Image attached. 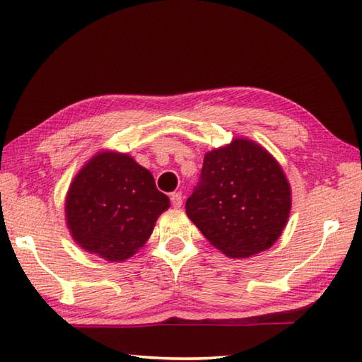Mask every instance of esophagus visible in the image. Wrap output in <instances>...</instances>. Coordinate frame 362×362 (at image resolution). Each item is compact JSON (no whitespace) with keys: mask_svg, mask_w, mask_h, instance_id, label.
<instances>
[{"mask_svg":"<svg viewBox=\"0 0 362 362\" xmlns=\"http://www.w3.org/2000/svg\"><path fill=\"white\" fill-rule=\"evenodd\" d=\"M170 203H173L174 207H180L183 203V198H182V193L180 192H174L170 193Z\"/></svg>","mask_w":362,"mask_h":362,"instance_id":"obj_1","label":"esophagus"}]
</instances>
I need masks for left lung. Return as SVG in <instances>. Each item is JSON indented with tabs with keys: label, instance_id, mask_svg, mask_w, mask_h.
I'll use <instances>...</instances> for the list:
<instances>
[{
	"label": "left lung",
	"instance_id": "obj_1",
	"mask_svg": "<svg viewBox=\"0 0 362 362\" xmlns=\"http://www.w3.org/2000/svg\"><path fill=\"white\" fill-rule=\"evenodd\" d=\"M291 204L289 182L276 159L252 140L235 139L206 153L185 209L214 247L246 259L276 243Z\"/></svg>",
	"mask_w": 362,
	"mask_h": 362
}]
</instances>
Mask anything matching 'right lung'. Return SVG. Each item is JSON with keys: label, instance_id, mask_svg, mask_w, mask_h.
<instances>
[{"label": "right lung", "instance_id": "1", "mask_svg": "<svg viewBox=\"0 0 362 362\" xmlns=\"http://www.w3.org/2000/svg\"><path fill=\"white\" fill-rule=\"evenodd\" d=\"M169 206L148 169L124 153L100 151L73 179L65 217L78 246L122 262L144 246Z\"/></svg>", "mask_w": 362, "mask_h": 362}]
</instances>
